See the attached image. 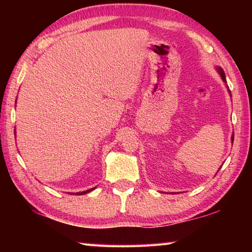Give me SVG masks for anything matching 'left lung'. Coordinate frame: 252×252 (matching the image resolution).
Wrapping results in <instances>:
<instances>
[{"label":"left lung","instance_id":"left-lung-1","mask_svg":"<svg viewBox=\"0 0 252 252\" xmlns=\"http://www.w3.org/2000/svg\"><path fill=\"white\" fill-rule=\"evenodd\" d=\"M217 70H218V72H219V74H220V76H221V79L223 80V82L224 83H227V81H225V75H224V72H223V70L221 69V67H217ZM229 93H230V91H229ZM230 94H231V93H230ZM231 140H232V142H233V134H232V136H231Z\"/></svg>","mask_w":252,"mask_h":252}]
</instances>
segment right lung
Here are the masks:
<instances>
[{
  "mask_svg": "<svg viewBox=\"0 0 252 252\" xmlns=\"http://www.w3.org/2000/svg\"><path fill=\"white\" fill-rule=\"evenodd\" d=\"M93 189H95V188H92V189H89V190H87V191H82V192H76L75 194H79V195H81V194H84V193H88V192H90V191H92ZM71 194H74V193H71Z\"/></svg>",
  "mask_w": 252,
  "mask_h": 252,
  "instance_id": "add662e5",
  "label": "right lung"
}]
</instances>
